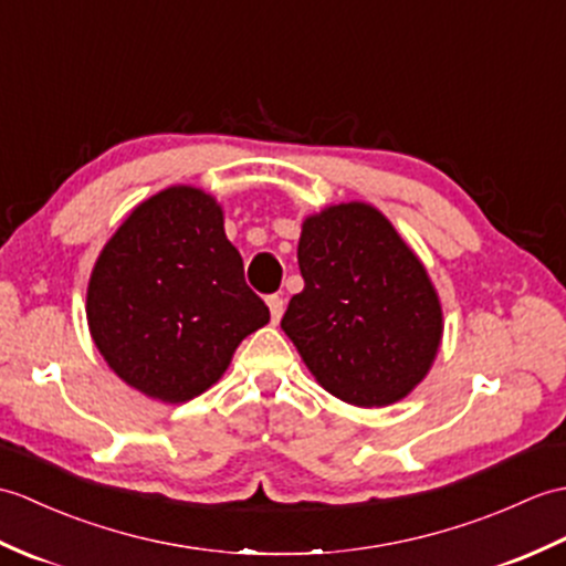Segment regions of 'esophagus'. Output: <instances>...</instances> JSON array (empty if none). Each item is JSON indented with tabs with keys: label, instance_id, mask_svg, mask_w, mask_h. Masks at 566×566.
Returning a JSON list of instances; mask_svg holds the SVG:
<instances>
[{
	"label": "esophagus",
	"instance_id": "1",
	"mask_svg": "<svg viewBox=\"0 0 566 566\" xmlns=\"http://www.w3.org/2000/svg\"><path fill=\"white\" fill-rule=\"evenodd\" d=\"M268 308H270V318L272 323H280L282 321V313H284V298L282 296H270L268 298Z\"/></svg>",
	"mask_w": 566,
	"mask_h": 566
}]
</instances>
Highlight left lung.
Here are the masks:
<instances>
[{
	"mask_svg": "<svg viewBox=\"0 0 566 566\" xmlns=\"http://www.w3.org/2000/svg\"><path fill=\"white\" fill-rule=\"evenodd\" d=\"M298 268L304 292L289 301L282 331L315 380L357 407L410 396L437 359L443 311L388 217L366 202L306 217Z\"/></svg>",
	"mask_w": 566,
	"mask_h": 566,
	"instance_id": "obj_1",
	"label": "left lung"
}]
</instances>
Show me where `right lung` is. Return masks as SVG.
I'll return each instance as SVG.
<instances>
[{
  "mask_svg": "<svg viewBox=\"0 0 566 566\" xmlns=\"http://www.w3.org/2000/svg\"><path fill=\"white\" fill-rule=\"evenodd\" d=\"M86 321L129 388L188 402L229 369L235 347L270 323L223 231V209L192 186L139 202L91 270Z\"/></svg>",
  "mask_w": 566,
  "mask_h": 566,
  "instance_id": "right-lung-1",
  "label": "right lung"
}]
</instances>
